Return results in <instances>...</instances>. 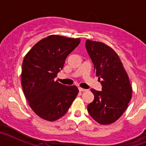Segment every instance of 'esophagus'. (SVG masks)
Wrapping results in <instances>:
<instances>
[{"instance_id":"34e87169","label":"esophagus","mask_w":146,"mask_h":146,"mask_svg":"<svg viewBox=\"0 0 146 146\" xmlns=\"http://www.w3.org/2000/svg\"><path fill=\"white\" fill-rule=\"evenodd\" d=\"M78 89H79L80 91H82V92H83V91H86V89L82 88H78Z\"/></svg>"}]
</instances>
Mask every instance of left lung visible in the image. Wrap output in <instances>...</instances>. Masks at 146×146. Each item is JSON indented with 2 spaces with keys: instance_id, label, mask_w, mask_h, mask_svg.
Here are the masks:
<instances>
[{
  "instance_id": "1",
  "label": "left lung",
  "mask_w": 146,
  "mask_h": 146,
  "mask_svg": "<svg viewBox=\"0 0 146 146\" xmlns=\"http://www.w3.org/2000/svg\"><path fill=\"white\" fill-rule=\"evenodd\" d=\"M86 47L102 86V91L91 89L94 99L88 105V111L100 124H110L122 115L131 99L128 74L118 54L110 47L88 39Z\"/></svg>"
}]
</instances>
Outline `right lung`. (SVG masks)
<instances>
[{
  "instance_id": "right-lung-1",
  "label": "right lung",
  "mask_w": 146,
  "mask_h": 146,
  "mask_svg": "<svg viewBox=\"0 0 146 146\" xmlns=\"http://www.w3.org/2000/svg\"><path fill=\"white\" fill-rule=\"evenodd\" d=\"M80 42V38L50 35L37 42L24 58L23 93L33 112L46 121L64 116L78 94L77 86L60 84L55 77Z\"/></svg>"
}]
</instances>
